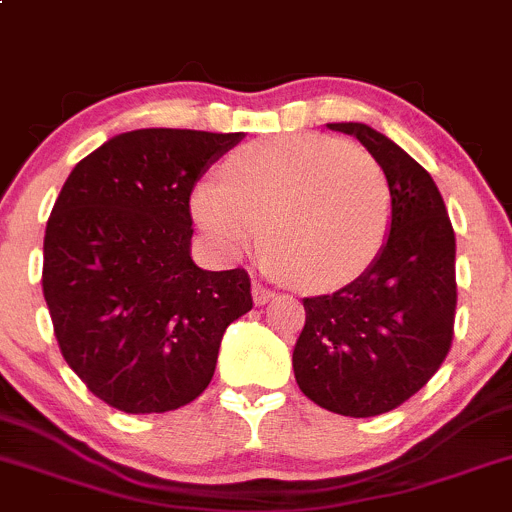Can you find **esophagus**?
I'll return each instance as SVG.
<instances>
[{"mask_svg": "<svg viewBox=\"0 0 512 512\" xmlns=\"http://www.w3.org/2000/svg\"><path fill=\"white\" fill-rule=\"evenodd\" d=\"M270 299H274V292L270 287H265V284H260V282L252 284V301H255L257 306L267 304Z\"/></svg>", "mask_w": 512, "mask_h": 512, "instance_id": "obj_1", "label": "esophagus"}]
</instances>
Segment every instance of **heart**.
<instances>
[{"label":"heart","instance_id":"obj_1","mask_svg":"<svg viewBox=\"0 0 512 512\" xmlns=\"http://www.w3.org/2000/svg\"><path fill=\"white\" fill-rule=\"evenodd\" d=\"M193 218L228 257L262 245L289 279L338 287L368 270L390 230V186L370 154L314 134H282L233 152L225 184L193 191Z\"/></svg>","mask_w":512,"mask_h":512}]
</instances>
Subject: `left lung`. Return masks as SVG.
I'll return each instance as SVG.
<instances>
[{
  "instance_id": "8db88e82",
  "label": "left lung",
  "mask_w": 512,
  "mask_h": 512,
  "mask_svg": "<svg viewBox=\"0 0 512 512\" xmlns=\"http://www.w3.org/2000/svg\"><path fill=\"white\" fill-rule=\"evenodd\" d=\"M358 139L390 186V233L358 279L304 299L292 365L299 390L343 417H375L429 383L454 338L456 238L432 176L363 122H331Z\"/></svg>"
}]
</instances>
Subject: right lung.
I'll return each instance as SVG.
<instances>
[{
  "mask_svg": "<svg viewBox=\"0 0 512 512\" xmlns=\"http://www.w3.org/2000/svg\"><path fill=\"white\" fill-rule=\"evenodd\" d=\"M242 132L134 129L75 164L43 238V299L63 358L115 410L196 400L225 328L252 309L245 270L191 260V191Z\"/></svg>",
  "mask_w": 512,
  "mask_h": 512,
  "instance_id": "1",
  "label": "right lung"
}]
</instances>
